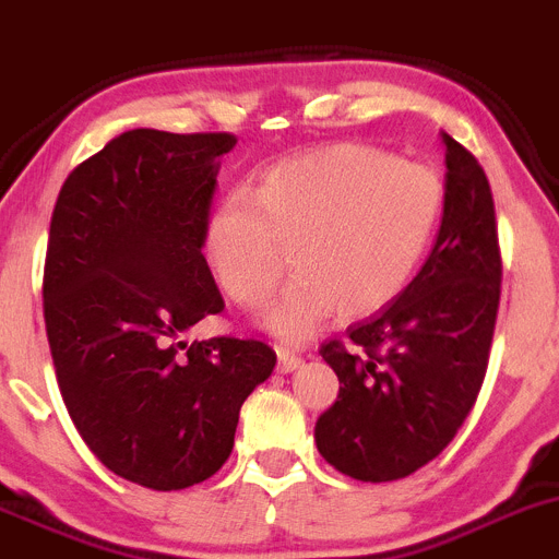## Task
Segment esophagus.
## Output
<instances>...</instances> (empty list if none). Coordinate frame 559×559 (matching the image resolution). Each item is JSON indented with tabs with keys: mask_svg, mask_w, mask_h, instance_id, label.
Segmentation results:
<instances>
[{
	"mask_svg": "<svg viewBox=\"0 0 559 559\" xmlns=\"http://www.w3.org/2000/svg\"><path fill=\"white\" fill-rule=\"evenodd\" d=\"M275 356H278V372H284V374L295 372V369L304 364V358L297 356V353H292L289 347H284V344H278V347H275Z\"/></svg>",
	"mask_w": 559,
	"mask_h": 559,
	"instance_id": "esophagus-1",
	"label": "esophagus"
}]
</instances>
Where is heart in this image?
I'll return each instance as SVG.
<instances>
[{"label": "heart", "instance_id": "obj_1", "mask_svg": "<svg viewBox=\"0 0 559 559\" xmlns=\"http://www.w3.org/2000/svg\"><path fill=\"white\" fill-rule=\"evenodd\" d=\"M444 215L436 170L369 145H328L267 170L255 190L212 212L203 250L234 304L259 309L292 262L300 275L264 328L300 342L336 311L367 317L414 278Z\"/></svg>", "mask_w": 559, "mask_h": 559}]
</instances>
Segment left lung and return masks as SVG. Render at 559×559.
I'll return each instance as SVG.
<instances>
[{
  "mask_svg": "<svg viewBox=\"0 0 559 559\" xmlns=\"http://www.w3.org/2000/svg\"><path fill=\"white\" fill-rule=\"evenodd\" d=\"M444 217L425 267L389 306L320 347L338 397L317 419L320 455L361 483L403 479L441 455L488 369L502 253L488 176L444 134Z\"/></svg>",
  "mask_w": 559,
  "mask_h": 559,
  "instance_id": "left-lung-1",
  "label": "left lung"
}]
</instances>
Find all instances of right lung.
Here are the masks:
<instances>
[{"label":"right lung","instance_id":"1","mask_svg":"<svg viewBox=\"0 0 559 559\" xmlns=\"http://www.w3.org/2000/svg\"><path fill=\"white\" fill-rule=\"evenodd\" d=\"M234 145L132 129L71 170L51 212L44 317L62 403L93 455L151 491L212 477L275 367L255 338L181 342L223 311L201 250Z\"/></svg>","mask_w":559,"mask_h":559}]
</instances>
